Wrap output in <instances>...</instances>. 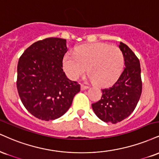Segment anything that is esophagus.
<instances>
[{
    "mask_svg": "<svg viewBox=\"0 0 159 159\" xmlns=\"http://www.w3.org/2000/svg\"><path fill=\"white\" fill-rule=\"evenodd\" d=\"M88 88H89V87H88V86H85V85H84V84H81V90H84V89H88Z\"/></svg>",
    "mask_w": 159,
    "mask_h": 159,
    "instance_id": "obj_1",
    "label": "esophagus"
}]
</instances>
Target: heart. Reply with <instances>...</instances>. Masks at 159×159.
<instances>
[{
    "instance_id": "obj_1",
    "label": "heart",
    "mask_w": 159,
    "mask_h": 159,
    "mask_svg": "<svg viewBox=\"0 0 159 159\" xmlns=\"http://www.w3.org/2000/svg\"><path fill=\"white\" fill-rule=\"evenodd\" d=\"M124 57L117 46L104 43L85 44L76 48L75 55L64 56V69L70 78L78 79L85 73L96 84L105 86L116 81L123 70Z\"/></svg>"
}]
</instances>
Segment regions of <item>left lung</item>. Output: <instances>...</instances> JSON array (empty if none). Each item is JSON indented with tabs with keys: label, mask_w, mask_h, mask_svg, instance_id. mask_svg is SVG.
<instances>
[{
	"label": "left lung",
	"mask_w": 159,
	"mask_h": 159,
	"mask_svg": "<svg viewBox=\"0 0 159 159\" xmlns=\"http://www.w3.org/2000/svg\"><path fill=\"white\" fill-rule=\"evenodd\" d=\"M119 48L125 67L113 85L101 89L100 100L92 104L95 115L107 123L116 124L127 118L136 107L142 92L139 58L125 43L120 42Z\"/></svg>",
	"instance_id": "1"
}]
</instances>
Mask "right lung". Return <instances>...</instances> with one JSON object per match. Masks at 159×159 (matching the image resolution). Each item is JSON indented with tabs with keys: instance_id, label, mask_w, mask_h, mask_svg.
Listing matches in <instances>:
<instances>
[{
	"instance_id": "right-lung-1",
	"label": "right lung",
	"mask_w": 159,
	"mask_h": 159,
	"mask_svg": "<svg viewBox=\"0 0 159 159\" xmlns=\"http://www.w3.org/2000/svg\"><path fill=\"white\" fill-rule=\"evenodd\" d=\"M66 41L47 38L29 47L18 64L17 89L25 108L43 121L62 116L80 92L78 82L66 78L63 59Z\"/></svg>"
}]
</instances>
